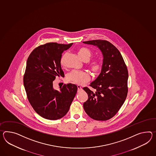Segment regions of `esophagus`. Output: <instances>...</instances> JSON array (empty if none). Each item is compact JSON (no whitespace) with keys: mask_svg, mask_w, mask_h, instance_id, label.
<instances>
[{"mask_svg":"<svg viewBox=\"0 0 156 156\" xmlns=\"http://www.w3.org/2000/svg\"><path fill=\"white\" fill-rule=\"evenodd\" d=\"M77 88H78V91H80V90H82V87L80 86H77Z\"/></svg>","mask_w":156,"mask_h":156,"instance_id":"34e87169","label":"esophagus"}]
</instances>
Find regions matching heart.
Segmentation results:
<instances>
[{
	"instance_id": "b5f03b06",
	"label": "heart",
	"mask_w": 156,
	"mask_h": 156,
	"mask_svg": "<svg viewBox=\"0 0 156 156\" xmlns=\"http://www.w3.org/2000/svg\"><path fill=\"white\" fill-rule=\"evenodd\" d=\"M78 54L80 58L84 61H90L92 56L91 51L87 48L82 47L78 50ZM66 53L62 55L60 58V64L62 66L64 65L65 57ZM89 68L92 73L94 74H98L102 69V65L101 62L98 60L92 61L88 65ZM67 80L73 83L77 84H82L86 83L90 80V76L89 74L86 72L73 70L69 73L66 76Z\"/></svg>"
}]
</instances>
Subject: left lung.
I'll list each match as a JSON object with an SVG mask.
<instances>
[{"label": "left lung", "instance_id": "1", "mask_svg": "<svg viewBox=\"0 0 156 156\" xmlns=\"http://www.w3.org/2000/svg\"><path fill=\"white\" fill-rule=\"evenodd\" d=\"M83 42L99 47L104 57L101 73L90 85L96 91L83 88L88 94L84 109L92 119L106 121L117 114L126 99L128 70L120 52L110 42L105 40Z\"/></svg>", "mask_w": 156, "mask_h": 156}]
</instances>
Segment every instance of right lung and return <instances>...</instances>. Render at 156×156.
Listing matches in <instances>:
<instances>
[{"label": "right lung", "instance_id": "1", "mask_svg": "<svg viewBox=\"0 0 156 156\" xmlns=\"http://www.w3.org/2000/svg\"><path fill=\"white\" fill-rule=\"evenodd\" d=\"M72 44L47 43L35 48L27 58L23 85L31 105L43 118L56 120L63 117L76 95V84H64L60 91L53 87L57 76H64L60 62L62 53Z\"/></svg>", "mask_w": 156, "mask_h": 156}]
</instances>
